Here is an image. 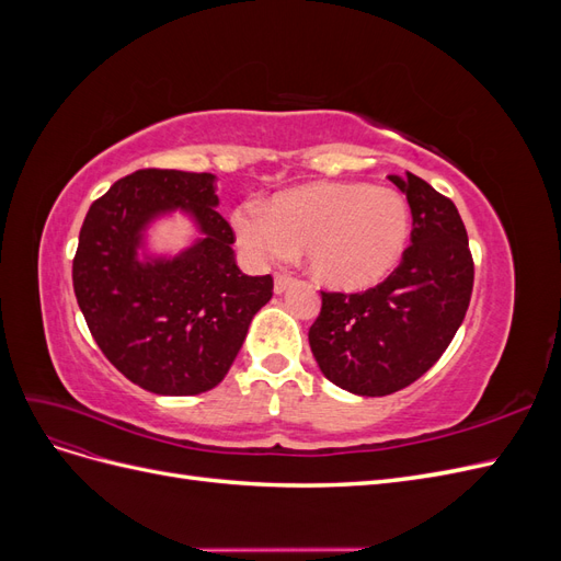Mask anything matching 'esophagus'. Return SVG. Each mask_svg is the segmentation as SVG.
Masks as SVG:
<instances>
[{
    "label": "esophagus",
    "instance_id": "obj_1",
    "mask_svg": "<svg viewBox=\"0 0 561 561\" xmlns=\"http://www.w3.org/2000/svg\"><path fill=\"white\" fill-rule=\"evenodd\" d=\"M295 283V278L293 276H287V274H278L276 278H274V290H276V295H283L287 287H290Z\"/></svg>",
    "mask_w": 561,
    "mask_h": 561
}]
</instances>
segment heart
Masks as SVG:
<instances>
[{"label":"heart","mask_w":561,"mask_h":561,"mask_svg":"<svg viewBox=\"0 0 561 561\" xmlns=\"http://www.w3.org/2000/svg\"><path fill=\"white\" fill-rule=\"evenodd\" d=\"M231 225L254 262H283L304 250L313 280L336 293H363L402 262L412 217L407 201L386 186L313 182L276 194L268 210L245 203Z\"/></svg>","instance_id":"b5f03b06"}]
</instances>
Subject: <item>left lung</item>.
Returning a JSON list of instances; mask_svg holds the SVG:
<instances>
[{
    "mask_svg": "<svg viewBox=\"0 0 561 561\" xmlns=\"http://www.w3.org/2000/svg\"><path fill=\"white\" fill-rule=\"evenodd\" d=\"M412 210V245L381 285L322 293L309 330L313 358L334 386L381 398L414 383L447 351L472 295L468 233L454 203L428 182L388 175Z\"/></svg>",
    "mask_w": 561,
    "mask_h": 561,
    "instance_id": "left-lung-1",
    "label": "left lung"
}]
</instances>
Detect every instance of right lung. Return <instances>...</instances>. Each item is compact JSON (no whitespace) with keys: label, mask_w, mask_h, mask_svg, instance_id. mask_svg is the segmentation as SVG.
Listing matches in <instances>:
<instances>
[{"label":"right lung","mask_w":561,"mask_h":561,"mask_svg":"<svg viewBox=\"0 0 561 561\" xmlns=\"http://www.w3.org/2000/svg\"><path fill=\"white\" fill-rule=\"evenodd\" d=\"M215 182L213 173L135 171L93 203L79 233L72 280L95 344L157 396H198L222 381L274 295V278L236 264ZM175 211L193 222V243L151 251L148 229Z\"/></svg>","instance_id":"add662e5"}]
</instances>
